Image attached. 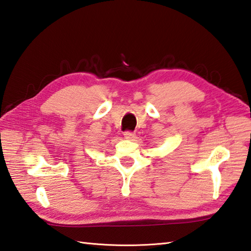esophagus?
I'll use <instances>...</instances> for the list:
<instances>
[{
  "mask_svg": "<svg viewBox=\"0 0 251 251\" xmlns=\"http://www.w3.org/2000/svg\"><path fill=\"white\" fill-rule=\"evenodd\" d=\"M124 137H125V139H127V140H131V141H133V140H135V139L137 138L136 133H135V132H130V131H126V132L124 133Z\"/></svg>",
  "mask_w": 251,
  "mask_h": 251,
  "instance_id": "obj_1",
  "label": "esophagus"
}]
</instances>
